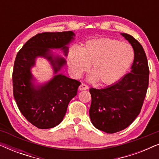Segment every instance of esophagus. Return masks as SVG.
<instances>
[{
    "label": "esophagus",
    "instance_id": "1",
    "mask_svg": "<svg viewBox=\"0 0 159 159\" xmlns=\"http://www.w3.org/2000/svg\"><path fill=\"white\" fill-rule=\"evenodd\" d=\"M88 87L84 84H81L79 87V90H88Z\"/></svg>",
    "mask_w": 159,
    "mask_h": 159
}]
</instances>
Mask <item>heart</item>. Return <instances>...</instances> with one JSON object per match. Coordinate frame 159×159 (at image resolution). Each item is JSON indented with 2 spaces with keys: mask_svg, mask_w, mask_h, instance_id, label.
Masks as SVG:
<instances>
[{
  "mask_svg": "<svg viewBox=\"0 0 159 159\" xmlns=\"http://www.w3.org/2000/svg\"><path fill=\"white\" fill-rule=\"evenodd\" d=\"M134 59V51L128 43L110 38L90 40L79 49L71 48L67 62L71 75L80 77L90 65V82L102 86L114 84L127 72Z\"/></svg>",
  "mask_w": 159,
  "mask_h": 159,
  "instance_id": "b5f03b06",
  "label": "heart"
}]
</instances>
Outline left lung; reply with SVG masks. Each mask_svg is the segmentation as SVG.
Segmentation results:
<instances>
[{
    "mask_svg": "<svg viewBox=\"0 0 159 159\" xmlns=\"http://www.w3.org/2000/svg\"><path fill=\"white\" fill-rule=\"evenodd\" d=\"M121 35L134 50L130 73L106 88L90 89L91 122L106 133L121 131L133 122L140 114L148 87L149 69L144 49L132 36L126 33Z\"/></svg>",
    "mask_w": 159,
    "mask_h": 159,
    "instance_id": "1",
    "label": "left lung"
}]
</instances>
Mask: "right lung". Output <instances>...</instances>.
I'll use <instances>...</instances> for the list:
<instances>
[{
	"label": "right lung",
	"mask_w": 159,
	"mask_h": 159,
	"mask_svg": "<svg viewBox=\"0 0 159 159\" xmlns=\"http://www.w3.org/2000/svg\"><path fill=\"white\" fill-rule=\"evenodd\" d=\"M72 31L43 32L30 38L17 53L13 70V93L19 111L39 129L53 128L61 122L69 101L77 94L80 82L59 73L65 58L53 53L61 50L68 55V45L75 40ZM38 57L46 59L54 70L52 79L38 84L31 72Z\"/></svg>",
	"instance_id": "1"
}]
</instances>
